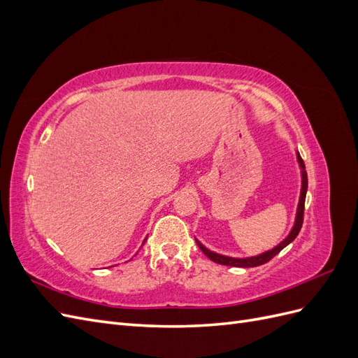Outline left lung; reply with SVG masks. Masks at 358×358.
Listing matches in <instances>:
<instances>
[{
  "label": "left lung",
  "mask_w": 358,
  "mask_h": 358,
  "mask_svg": "<svg viewBox=\"0 0 358 358\" xmlns=\"http://www.w3.org/2000/svg\"><path fill=\"white\" fill-rule=\"evenodd\" d=\"M297 162H299V167H300V173H301V189H300V199H299V204H297V212H296V220H294V225H292L291 231L288 233V236L285 239L278 243L275 248L268 249L266 252H262L258 255H252V257H243V258H237V257H229V255H222L218 252H213L210 249L206 248L200 241L196 239L199 248L203 251V254L210 258L213 263H218L222 266H231V267H257V266H262L267 262H270L275 255H278L280 251L285 246H288L292 241L296 239L300 229H301V224H303V210H305V200H306V191H308V175H306V170H305V162H303L300 154L297 152Z\"/></svg>",
  "instance_id": "1"
}]
</instances>
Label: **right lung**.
<instances>
[{
	"mask_svg": "<svg viewBox=\"0 0 358 358\" xmlns=\"http://www.w3.org/2000/svg\"><path fill=\"white\" fill-rule=\"evenodd\" d=\"M145 242H146V239H145V241H143V243H142V245H145Z\"/></svg>",
	"mask_w": 358,
	"mask_h": 358,
	"instance_id": "right-lung-1",
	"label": "right lung"
}]
</instances>
